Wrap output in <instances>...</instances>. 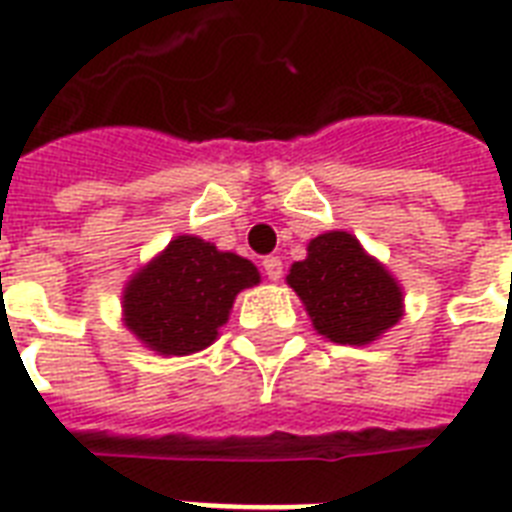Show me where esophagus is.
<instances>
[{"label": "esophagus", "instance_id": "obj_1", "mask_svg": "<svg viewBox=\"0 0 512 512\" xmlns=\"http://www.w3.org/2000/svg\"><path fill=\"white\" fill-rule=\"evenodd\" d=\"M263 268H265V276H268V279H271V281H279L281 273H284L279 257H265Z\"/></svg>", "mask_w": 512, "mask_h": 512}]
</instances>
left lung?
Returning a JSON list of instances; mask_svg holds the SVG:
<instances>
[{
  "mask_svg": "<svg viewBox=\"0 0 512 512\" xmlns=\"http://www.w3.org/2000/svg\"><path fill=\"white\" fill-rule=\"evenodd\" d=\"M313 329L337 345H369L404 316V287L348 231L319 233L289 268Z\"/></svg>",
  "mask_w": 512,
  "mask_h": 512,
  "instance_id": "left-lung-1",
  "label": "left lung"
}]
</instances>
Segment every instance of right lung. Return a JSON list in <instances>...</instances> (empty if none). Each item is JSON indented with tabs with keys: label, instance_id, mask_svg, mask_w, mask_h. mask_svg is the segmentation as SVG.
<instances>
[{
	"label": "right lung",
	"instance_id": "add662e5",
	"mask_svg": "<svg viewBox=\"0 0 512 512\" xmlns=\"http://www.w3.org/2000/svg\"><path fill=\"white\" fill-rule=\"evenodd\" d=\"M257 284L252 260L183 233L124 284L122 321L156 356H191L220 337L236 295Z\"/></svg>",
	"mask_w": 512,
	"mask_h": 512
}]
</instances>
